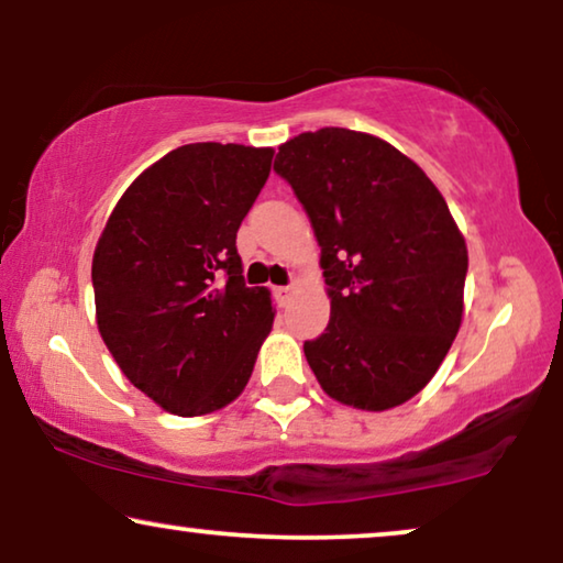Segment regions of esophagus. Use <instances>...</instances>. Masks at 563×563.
<instances>
[{"label":"esophagus","instance_id":"obj_1","mask_svg":"<svg viewBox=\"0 0 563 563\" xmlns=\"http://www.w3.org/2000/svg\"><path fill=\"white\" fill-rule=\"evenodd\" d=\"M291 289H295V284H287V287H276V299H279V305H287L289 297H291Z\"/></svg>","mask_w":563,"mask_h":563}]
</instances>
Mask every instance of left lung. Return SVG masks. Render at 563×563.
Here are the masks:
<instances>
[{
	"mask_svg": "<svg viewBox=\"0 0 563 563\" xmlns=\"http://www.w3.org/2000/svg\"><path fill=\"white\" fill-rule=\"evenodd\" d=\"M274 172L310 214L330 322L305 343L335 402L382 412L433 379L464 318L466 241L426 172L382 137L322 128Z\"/></svg>",
	"mask_w": 563,
	"mask_h": 563,
	"instance_id": "obj_1",
	"label": "left lung"
}]
</instances>
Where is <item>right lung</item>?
I'll return each mask as SVG.
<instances>
[{
    "label": "right lung",
    "mask_w": 563,
    "mask_h": 563,
    "mask_svg": "<svg viewBox=\"0 0 563 563\" xmlns=\"http://www.w3.org/2000/svg\"><path fill=\"white\" fill-rule=\"evenodd\" d=\"M272 158L253 145H181L130 184L99 235V335L166 412L197 418L233 402L272 333V291L245 287L235 249Z\"/></svg>",
    "instance_id": "add662e5"
}]
</instances>
